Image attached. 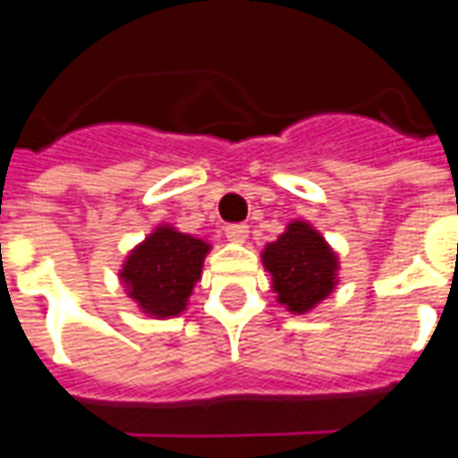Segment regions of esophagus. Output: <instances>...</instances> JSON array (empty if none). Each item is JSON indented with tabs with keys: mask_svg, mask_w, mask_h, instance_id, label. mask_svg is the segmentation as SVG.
<instances>
[{
	"mask_svg": "<svg viewBox=\"0 0 458 458\" xmlns=\"http://www.w3.org/2000/svg\"><path fill=\"white\" fill-rule=\"evenodd\" d=\"M248 233L250 228L245 223H233V225L225 228V238H228L230 242H245V240H248Z\"/></svg>",
	"mask_w": 458,
	"mask_h": 458,
	"instance_id": "1",
	"label": "esophagus"
}]
</instances>
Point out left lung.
Listing matches in <instances>:
<instances>
[{"instance_id": "8db88e82", "label": "left lung", "mask_w": 458, "mask_h": 458, "mask_svg": "<svg viewBox=\"0 0 458 458\" xmlns=\"http://www.w3.org/2000/svg\"><path fill=\"white\" fill-rule=\"evenodd\" d=\"M259 258L272 277L275 299L292 314H309L338 284V252L307 220H292Z\"/></svg>"}]
</instances>
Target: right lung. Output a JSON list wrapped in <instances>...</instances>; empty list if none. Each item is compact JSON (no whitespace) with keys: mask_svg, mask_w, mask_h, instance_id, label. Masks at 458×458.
Instances as JSON below:
<instances>
[{"mask_svg":"<svg viewBox=\"0 0 458 458\" xmlns=\"http://www.w3.org/2000/svg\"><path fill=\"white\" fill-rule=\"evenodd\" d=\"M208 252V240L181 233L169 223L157 225L122 262L124 294L144 317H179L189 307Z\"/></svg>","mask_w":458,"mask_h":458,"instance_id":"right-lung-1","label":"right lung"}]
</instances>
